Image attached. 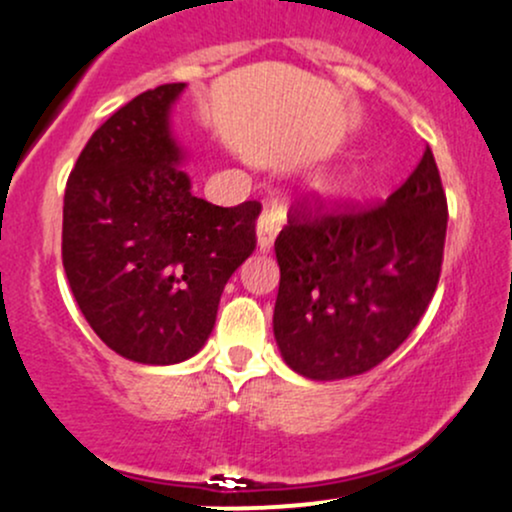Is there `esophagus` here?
Listing matches in <instances>:
<instances>
[{
	"label": "esophagus",
	"mask_w": 512,
	"mask_h": 512,
	"mask_svg": "<svg viewBox=\"0 0 512 512\" xmlns=\"http://www.w3.org/2000/svg\"><path fill=\"white\" fill-rule=\"evenodd\" d=\"M255 230H257V250L260 252L272 250V243L274 238H277V230H279L277 218H274L272 213H262V216L257 218Z\"/></svg>",
	"instance_id": "esophagus-1"
}]
</instances>
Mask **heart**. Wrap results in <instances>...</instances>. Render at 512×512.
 I'll use <instances>...</instances> for the list:
<instances>
[{
    "instance_id": "1",
    "label": "heart",
    "mask_w": 512,
    "mask_h": 512,
    "mask_svg": "<svg viewBox=\"0 0 512 512\" xmlns=\"http://www.w3.org/2000/svg\"><path fill=\"white\" fill-rule=\"evenodd\" d=\"M359 187H362V174L359 172L323 174V177H316L311 182V194L320 204H338V201H345L352 194H357Z\"/></svg>"
}]
</instances>
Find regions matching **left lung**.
I'll use <instances>...</instances> for the list:
<instances>
[{
  "label": "left lung",
  "mask_w": 512,
  "mask_h": 512,
  "mask_svg": "<svg viewBox=\"0 0 512 512\" xmlns=\"http://www.w3.org/2000/svg\"><path fill=\"white\" fill-rule=\"evenodd\" d=\"M447 199L432 150L369 211L291 213L274 240L279 294L274 340L313 381H338L384 362L413 333L437 289Z\"/></svg>",
  "instance_id": "1"
}]
</instances>
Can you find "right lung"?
<instances>
[{
  "instance_id": "1",
  "label": "right lung",
  "mask_w": 512,
  "mask_h": 512,
  "mask_svg": "<svg viewBox=\"0 0 512 512\" xmlns=\"http://www.w3.org/2000/svg\"><path fill=\"white\" fill-rule=\"evenodd\" d=\"M184 89L160 84L101 123L63 206V267L84 318L116 355L157 367L206 345L228 279L255 250L262 209L192 194L172 133Z\"/></svg>"
}]
</instances>
